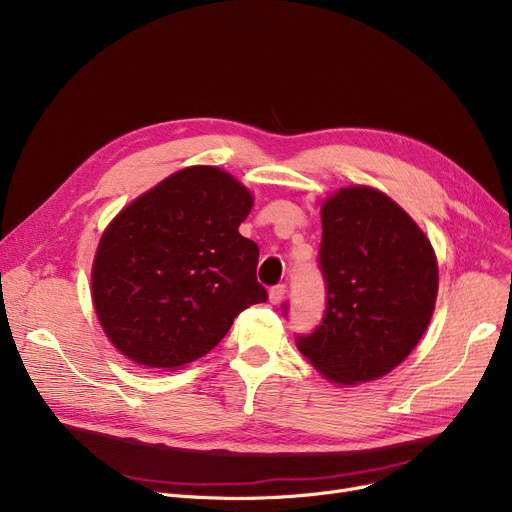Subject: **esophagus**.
I'll use <instances>...</instances> for the list:
<instances>
[{"label":"esophagus","mask_w":512,"mask_h":512,"mask_svg":"<svg viewBox=\"0 0 512 512\" xmlns=\"http://www.w3.org/2000/svg\"><path fill=\"white\" fill-rule=\"evenodd\" d=\"M284 294H286V284H276V286H272V288H270V303H272V305L282 303Z\"/></svg>","instance_id":"34e87169"}]
</instances>
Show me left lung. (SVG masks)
<instances>
[{
	"label": "left lung",
	"mask_w": 512,
	"mask_h": 512,
	"mask_svg": "<svg viewBox=\"0 0 512 512\" xmlns=\"http://www.w3.org/2000/svg\"><path fill=\"white\" fill-rule=\"evenodd\" d=\"M321 228L326 311L297 346L332 382L378 380L409 357L432 319L434 249L405 211L367 186L342 188L321 205Z\"/></svg>",
	"instance_id": "left-lung-1"
}]
</instances>
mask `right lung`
I'll list each match as a JSON object with an SVG mask.
<instances>
[{
  "label": "right lung",
  "instance_id": "add662e5",
  "mask_svg": "<svg viewBox=\"0 0 512 512\" xmlns=\"http://www.w3.org/2000/svg\"><path fill=\"white\" fill-rule=\"evenodd\" d=\"M253 197L220 168H186L122 209L99 240L93 303L130 361L176 369L207 355L234 317L267 301L259 247L238 226Z\"/></svg>",
  "mask_w": 512,
  "mask_h": 512
}]
</instances>
